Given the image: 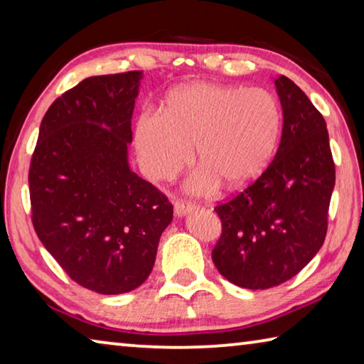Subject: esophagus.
Returning <instances> with one entry per match:
<instances>
[{
	"label": "esophagus",
	"mask_w": 364,
	"mask_h": 364,
	"mask_svg": "<svg viewBox=\"0 0 364 364\" xmlns=\"http://www.w3.org/2000/svg\"><path fill=\"white\" fill-rule=\"evenodd\" d=\"M193 204H189V202L186 200H180L176 199L175 200V215H178V217H183V215H186L189 210H193Z\"/></svg>",
	"instance_id": "1"
}]
</instances>
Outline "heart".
I'll return each instance as SVG.
<instances>
[{
	"mask_svg": "<svg viewBox=\"0 0 364 364\" xmlns=\"http://www.w3.org/2000/svg\"><path fill=\"white\" fill-rule=\"evenodd\" d=\"M279 133L281 107L268 90L196 83L173 91L162 115H141L134 144L154 180L173 178L196 147L202 170L191 189L208 193L218 181L241 188L257 180L273 157Z\"/></svg>",
	"mask_w": 364,
	"mask_h": 364,
	"instance_id": "b5f03b06",
	"label": "heart"
}]
</instances>
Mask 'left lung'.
<instances>
[{"label": "left lung", "instance_id": "left-lung-1", "mask_svg": "<svg viewBox=\"0 0 364 364\" xmlns=\"http://www.w3.org/2000/svg\"><path fill=\"white\" fill-rule=\"evenodd\" d=\"M282 134L257 180L215 207L221 236L212 260L244 289H269L294 278L318 254L328 231L336 167L326 122L291 78H276Z\"/></svg>", "mask_w": 364, "mask_h": 364}]
</instances>
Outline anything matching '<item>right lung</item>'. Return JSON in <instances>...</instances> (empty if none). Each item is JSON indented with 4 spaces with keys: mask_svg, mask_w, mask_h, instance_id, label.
I'll list each match as a JSON object with an SVG mask.
<instances>
[{
    "mask_svg": "<svg viewBox=\"0 0 364 364\" xmlns=\"http://www.w3.org/2000/svg\"><path fill=\"white\" fill-rule=\"evenodd\" d=\"M143 72L85 78L40 125L28 186L36 236L77 284L125 294L151 274L173 220L167 196L128 165Z\"/></svg>",
    "mask_w": 364,
    "mask_h": 364,
    "instance_id": "right-lung-1",
    "label": "right lung"
}]
</instances>
